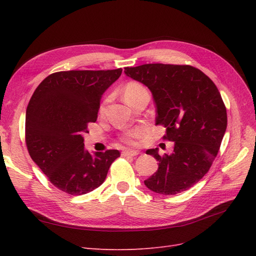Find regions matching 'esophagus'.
Segmentation results:
<instances>
[{"mask_svg": "<svg viewBox=\"0 0 256 256\" xmlns=\"http://www.w3.org/2000/svg\"><path fill=\"white\" fill-rule=\"evenodd\" d=\"M140 152H138V150H124L122 152V156L124 157H134L136 156V154H138Z\"/></svg>", "mask_w": 256, "mask_h": 256, "instance_id": "obj_1", "label": "esophagus"}]
</instances>
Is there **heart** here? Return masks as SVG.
Masks as SVG:
<instances>
[{
    "instance_id": "heart-1",
    "label": "heart",
    "mask_w": 256,
    "mask_h": 256,
    "mask_svg": "<svg viewBox=\"0 0 256 256\" xmlns=\"http://www.w3.org/2000/svg\"><path fill=\"white\" fill-rule=\"evenodd\" d=\"M146 92H147L146 88L142 84L132 81V82L127 83L125 85V88H124V97H125L126 102L131 106L134 99H136L138 96H141ZM106 102L108 99H106L102 102V106H100V112L104 111V104ZM146 132H147V128L136 127L126 131L125 134H122V136H120V140L128 145H136L138 141H140V138H142L146 134Z\"/></svg>"
}]
</instances>
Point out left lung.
<instances>
[{
	"label": "left lung",
	"instance_id": "1",
	"mask_svg": "<svg viewBox=\"0 0 256 256\" xmlns=\"http://www.w3.org/2000/svg\"><path fill=\"white\" fill-rule=\"evenodd\" d=\"M125 74L146 85L157 108L156 125L166 127L171 154L146 150L159 164L145 186L164 196L190 189L209 171L228 126L226 108L210 78L190 65L144 64Z\"/></svg>",
	"mask_w": 256,
	"mask_h": 256
}]
</instances>
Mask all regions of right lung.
Instances as JSON below:
<instances>
[{
	"label": "right lung",
	"instance_id": "obj_1",
	"mask_svg": "<svg viewBox=\"0 0 256 256\" xmlns=\"http://www.w3.org/2000/svg\"><path fill=\"white\" fill-rule=\"evenodd\" d=\"M122 69L69 70L48 76L30 99L26 115V144L30 158L49 182L72 196L98 188L116 150H85L83 134L98 116L104 90L120 78Z\"/></svg>",
	"mask_w": 256,
	"mask_h": 256
}]
</instances>
